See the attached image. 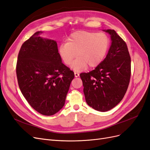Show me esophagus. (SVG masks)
<instances>
[{
  "instance_id": "obj_1",
  "label": "esophagus",
  "mask_w": 150,
  "mask_h": 150,
  "mask_svg": "<svg viewBox=\"0 0 150 150\" xmlns=\"http://www.w3.org/2000/svg\"><path fill=\"white\" fill-rule=\"evenodd\" d=\"M74 76L76 78H77V77H78L79 76V73L78 72H76V71H74Z\"/></svg>"
}]
</instances>
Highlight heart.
Wrapping results in <instances>:
<instances>
[{"label": "heart", "mask_w": 150, "mask_h": 150, "mask_svg": "<svg viewBox=\"0 0 150 150\" xmlns=\"http://www.w3.org/2000/svg\"><path fill=\"white\" fill-rule=\"evenodd\" d=\"M110 46V39L104 33L79 30L70 34L67 42L60 44L59 53L66 65H72L74 69H84L88 66L94 67L103 61Z\"/></svg>", "instance_id": "b5f03b06"}]
</instances>
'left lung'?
I'll use <instances>...</instances> for the list:
<instances>
[{
  "label": "left lung",
  "mask_w": 150,
  "mask_h": 150,
  "mask_svg": "<svg viewBox=\"0 0 150 150\" xmlns=\"http://www.w3.org/2000/svg\"><path fill=\"white\" fill-rule=\"evenodd\" d=\"M105 31L112 40L106 58L94 70L80 74L86 103L101 112L111 110L122 100L131 78V57L126 43L115 30Z\"/></svg>",
  "instance_id": "1"
}]
</instances>
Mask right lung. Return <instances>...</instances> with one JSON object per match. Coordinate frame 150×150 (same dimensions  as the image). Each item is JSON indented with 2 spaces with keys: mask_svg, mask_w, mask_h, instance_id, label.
<instances>
[{
  "mask_svg": "<svg viewBox=\"0 0 150 150\" xmlns=\"http://www.w3.org/2000/svg\"><path fill=\"white\" fill-rule=\"evenodd\" d=\"M38 31L22 44L18 54L16 74L22 94L30 106L45 116L64 106L74 72L65 66L53 40Z\"/></svg>",
  "mask_w": 150,
  "mask_h": 150,
  "instance_id": "obj_1",
  "label": "right lung"
}]
</instances>
